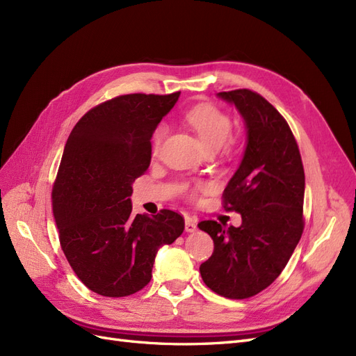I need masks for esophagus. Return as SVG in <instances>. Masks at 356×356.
Segmentation results:
<instances>
[{
    "instance_id": "1",
    "label": "esophagus",
    "mask_w": 356,
    "mask_h": 356,
    "mask_svg": "<svg viewBox=\"0 0 356 356\" xmlns=\"http://www.w3.org/2000/svg\"><path fill=\"white\" fill-rule=\"evenodd\" d=\"M197 230V220L193 217H186V232L195 233Z\"/></svg>"
}]
</instances>
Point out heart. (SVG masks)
Returning a JSON list of instances; mask_svg holds the SVG:
<instances>
[{"label": "heart", "instance_id": "1", "mask_svg": "<svg viewBox=\"0 0 356 356\" xmlns=\"http://www.w3.org/2000/svg\"><path fill=\"white\" fill-rule=\"evenodd\" d=\"M186 118L188 124L195 129V132L199 135L200 141L208 152H215V149L221 148L225 141H227L232 131V120L227 114L222 113L217 106L209 104L197 105L187 113ZM165 135L166 126H157L152 139V147L154 153L159 152Z\"/></svg>", "mask_w": 356, "mask_h": 356}]
</instances>
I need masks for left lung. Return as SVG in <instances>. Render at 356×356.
<instances>
[{"label":"left lung","mask_w":356,"mask_h":356,"mask_svg":"<svg viewBox=\"0 0 356 356\" xmlns=\"http://www.w3.org/2000/svg\"><path fill=\"white\" fill-rule=\"evenodd\" d=\"M243 118L246 145L225 187L224 208L241 213L239 227L202 221L213 254L200 264L203 282L227 298L261 293L281 275L303 233L305 169L285 118L258 93H217Z\"/></svg>","instance_id":"obj_1"}]
</instances>
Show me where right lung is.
I'll return each instance as SVG.
<instances>
[{
  "mask_svg": "<svg viewBox=\"0 0 356 356\" xmlns=\"http://www.w3.org/2000/svg\"><path fill=\"white\" fill-rule=\"evenodd\" d=\"M172 95H123L95 106L74 126L51 191L53 217L70 266L93 293L135 294L152 281L157 251L184 232L163 209L132 213V186L152 161L157 124L177 104Z\"/></svg>",
  "mask_w": 356,
  "mask_h": 356,
  "instance_id": "1",
  "label": "right lung"
}]
</instances>
